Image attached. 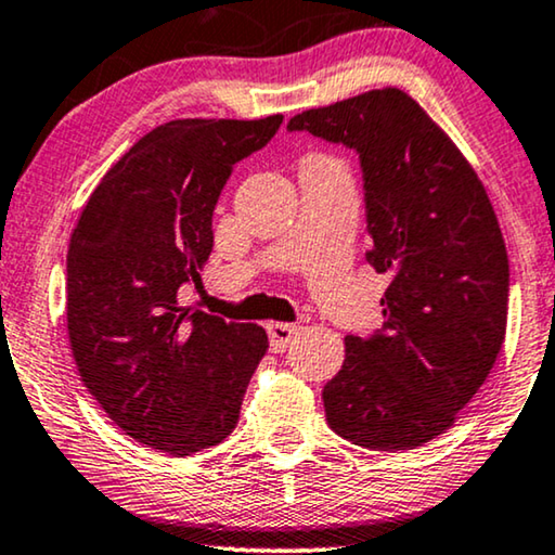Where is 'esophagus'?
<instances>
[{
  "label": "esophagus",
  "instance_id": "obj_1",
  "mask_svg": "<svg viewBox=\"0 0 555 555\" xmlns=\"http://www.w3.org/2000/svg\"><path fill=\"white\" fill-rule=\"evenodd\" d=\"M264 328H268L270 348H272V351H275V353H283L285 348L293 344V338L298 336V325H293V323H278V321H272V323L264 325Z\"/></svg>",
  "mask_w": 555,
  "mask_h": 555
}]
</instances>
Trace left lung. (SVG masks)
Here are the masks:
<instances>
[{
  "label": "left lung",
  "mask_w": 555,
  "mask_h": 555,
  "mask_svg": "<svg viewBox=\"0 0 555 555\" xmlns=\"http://www.w3.org/2000/svg\"><path fill=\"white\" fill-rule=\"evenodd\" d=\"M359 151L384 333L346 336L325 384L328 427L378 452L442 435L495 366L507 328V253L477 171L429 113L376 88L287 120Z\"/></svg>",
  "instance_id": "left-lung-1"
}]
</instances>
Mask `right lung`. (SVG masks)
Returning a JSON list of instances; mask_svg holds the SVG:
<instances>
[{
	"label": "right lung",
	"instance_id": "obj_1",
	"mask_svg": "<svg viewBox=\"0 0 555 555\" xmlns=\"http://www.w3.org/2000/svg\"><path fill=\"white\" fill-rule=\"evenodd\" d=\"M280 124L275 113L156 126L82 207L67 249V338L86 389L135 442L189 457L237 427L268 333L184 308L179 287L202 280L232 166Z\"/></svg>",
	"mask_w": 555,
	"mask_h": 555
}]
</instances>
